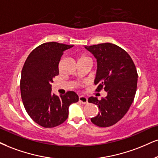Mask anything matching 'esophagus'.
I'll use <instances>...</instances> for the list:
<instances>
[{
  "label": "esophagus",
  "instance_id": "esophagus-1",
  "mask_svg": "<svg viewBox=\"0 0 158 158\" xmlns=\"http://www.w3.org/2000/svg\"><path fill=\"white\" fill-rule=\"evenodd\" d=\"M79 101L83 104H87L88 103V99H87L86 97L84 96H81L79 97Z\"/></svg>",
  "mask_w": 158,
  "mask_h": 158
}]
</instances>
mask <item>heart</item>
<instances>
[{
    "label": "heart",
    "instance_id": "heart-1",
    "mask_svg": "<svg viewBox=\"0 0 158 158\" xmlns=\"http://www.w3.org/2000/svg\"><path fill=\"white\" fill-rule=\"evenodd\" d=\"M82 58H87V57H85V56H83V57H81L80 59H82Z\"/></svg>",
    "mask_w": 158,
    "mask_h": 158
}]
</instances>
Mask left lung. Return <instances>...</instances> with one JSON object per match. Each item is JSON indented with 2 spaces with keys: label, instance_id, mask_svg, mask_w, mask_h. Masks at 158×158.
<instances>
[{
  "label": "left lung",
  "instance_id": "left-lung-1",
  "mask_svg": "<svg viewBox=\"0 0 158 158\" xmlns=\"http://www.w3.org/2000/svg\"><path fill=\"white\" fill-rule=\"evenodd\" d=\"M85 48L97 59V91L103 89L107 92L106 98L101 100L94 97L89 98V102L100 109L91 121L101 127L112 126L123 118L133 102L137 89V70L129 54L116 44L102 43Z\"/></svg>",
  "mask_w": 158,
  "mask_h": 158
}]
</instances>
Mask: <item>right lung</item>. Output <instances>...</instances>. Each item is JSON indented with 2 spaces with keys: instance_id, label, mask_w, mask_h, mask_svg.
<instances>
[{
  "instance_id": "obj_1",
  "label": "right lung",
  "mask_w": 158,
  "mask_h": 158,
  "mask_svg": "<svg viewBox=\"0 0 158 158\" xmlns=\"http://www.w3.org/2000/svg\"><path fill=\"white\" fill-rule=\"evenodd\" d=\"M73 47L54 42L41 44L29 54L23 67L20 92L23 105L30 117L43 127H54L65 122L69 106L79 100L75 91L59 96L51 91L63 52Z\"/></svg>"
}]
</instances>
